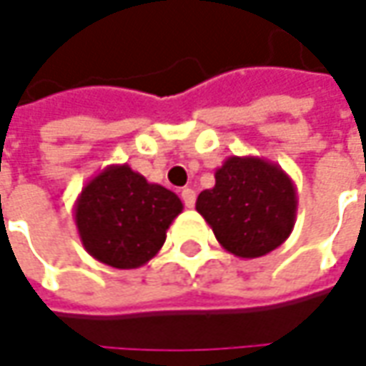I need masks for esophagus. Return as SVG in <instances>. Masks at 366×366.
<instances>
[{
  "label": "esophagus",
  "instance_id": "obj_1",
  "mask_svg": "<svg viewBox=\"0 0 366 366\" xmlns=\"http://www.w3.org/2000/svg\"><path fill=\"white\" fill-rule=\"evenodd\" d=\"M181 199H183L185 207H193L195 205V191L189 189V187L181 189Z\"/></svg>",
  "mask_w": 366,
  "mask_h": 366
}]
</instances>
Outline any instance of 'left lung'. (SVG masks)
<instances>
[{
	"mask_svg": "<svg viewBox=\"0 0 366 366\" xmlns=\"http://www.w3.org/2000/svg\"><path fill=\"white\" fill-rule=\"evenodd\" d=\"M195 209L234 257H264L289 238L297 216L291 177L259 157H228L216 185L197 195Z\"/></svg>",
	"mask_w": 366,
	"mask_h": 366,
	"instance_id": "obj_1",
	"label": "left lung"
}]
</instances>
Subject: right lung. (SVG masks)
<instances>
[{
	"instance_id": "add662e5",
	"label": "right lung",
	"mask_w": 366,
	"mask_h": 366,
	"mask_svg": "<svg viewBox=\"0 0 366 366\" xmlns=\"http://www.w3.org/2000/svg\"><path fill=\"white\" fill-rule=\"evenodd\" d=\"M181 212L183 204L173 191L148 183L128 164H109L79 193L75 224L93 259L116 269H138L161 250Z\"/></svg>"
}]
</instances>
